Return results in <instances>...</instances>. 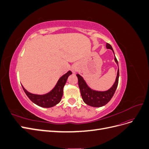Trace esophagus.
Returning a JSON list of instances; mask_svg holds the SVG:
<instances>
[{
	"label": "esophagus",
	"mask_w": 149,
	"mask_h": 149,
	"mask_svg": "<svg viewBox=\"0 0 149 149\" xmlns=\"http://www.w3.org/2000/svg\"><path fill=\"white\" fill-rule=\"evenodd\" d=\"M72 71H73V73H75V72L76 71V68H73V70H72Z\"/></svg>",
	"instance_id": "obj_1"
}]
</instances>
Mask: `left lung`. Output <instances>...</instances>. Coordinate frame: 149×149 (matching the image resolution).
I'll return each instance as SVG.
<instances>
[{
	"label": "left lung",
	"mask_w": 149,
	"mask_h": 149,
	"mask_svg": "<svg viewBox=\"0 0 149 149\" xmlns=\"http://www.w3.org/2000/svg\"><path fill=\"white\" fill-rule=\"evenodd\" d=\"M106 47L108 49H112L114 53L113 49H112L110 44L107 43ZM114 60L116 63L118 65V61L117 60L116 56L114 57ZM76 76H77L78 79V86L83 101L86 104L90 106L101 107L106 105L111 100V98L115 93L119 82V71L118 68V73H117V77L114 84L109 90H107L106 91H96L92 90L88 86L87 84L86 83L85 81L83 79L81 76L78 74H76Z\"/></svg>",
	"instance_id": "8db88e82"
}]
</instances>
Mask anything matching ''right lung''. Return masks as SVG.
I'll return each mask as SVG.
<instances>
[{
    "instance_id": "obj_1",
    "label": "right lung",
    "mask_w": 149,
    "mask_h": 149,
    "mask_svg": "<svg viewBox=\"0 0 149 149\" xmlns=\"http://www.w3.org/2000/svg\"><path fill=\"white\" fill-rule=\"evenodd\" d=\"M71 74V71H69L65 74L62 76L58 81L55 88L50 92L43 95L31 94L26 91L23 87V86H22V88L26 96L35 104L42 107H51L60 102L63 94V87L66 82L68 77Z\"/></svg>"
}]
</instances>
